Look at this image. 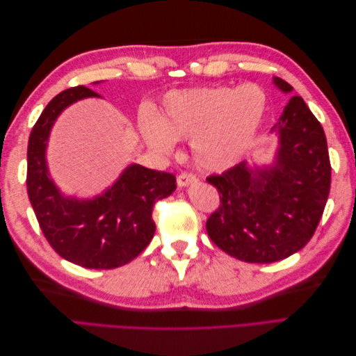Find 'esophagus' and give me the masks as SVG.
<instances>
[{"label": "esophagus", "mask_w": 356, "mask_h": 356, "mask_svg": "<svg viewBox=\"0 0 356 356\" xmlns=\"http://www.w3.org/2000/svg\"><path fill=\"white\" fill-rule=\"evenodd\" d=\"M177 182L179 187H187L190 184H195V182H197V177L195 174H188V172H182V174L178 175Z\"/></svg>", "instance_id": "esophagus-1"}]
</instances>
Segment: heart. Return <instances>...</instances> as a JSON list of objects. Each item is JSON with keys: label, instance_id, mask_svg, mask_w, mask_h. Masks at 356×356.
I'll use <instances>...</instances> for the list:
<instances>
[{"label": "heart", "instance_id": "heart-1", "mask_svg": "<svg viewBox=\"0 0 356 356\" xmlns=\"http://www.w3.org/2000/svg\"><path fill=\"white\" fill-rule=\"evenodd\" d=\"M266 110V92L254 83L181 90L165 98L163 118L147 114L141 129L159 152H169L175 139H182L191 143L199 168L225 170L251 148Z\"/></svg>", "mask_w": 356, "mask_h": 356}]
</instances>
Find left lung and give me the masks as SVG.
Segmentation results:
<instances>
[{"mask_svg": "<svg viewBox=\"0 0 356 356\" xmlns=\"http://www.w3.org/2000/svg\"><path fill=\"white\" fill-rule=\"evenodd\" d=\"M273 83L293 90L285 80ZM276 163L252 169L246 161L207 178L220 207L207 230L212 242L246 263H273L300 251L314 236L331 186L327 138L301 96H293L273 126Z\"/></svg>", "mask_w": 356, "mask_h": 356, "instance_id": "left-lung-1", "label": "left lung"}]
</instances>
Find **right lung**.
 <instances>
[{
    "label": "right lung",
    "instance_id": "1",
    "mask_svg": "<svg viewBox=\"0 0 356 356\" xmlns=\"http://www.w3.org/2000/svg\"><path fill=\"white\" fill-rule=\"evenodd\" d=\"M93 96L99 95L77 86L47 104L29 135L26 187L40 229L62 258L86 268H115L132 261L152 242L153 207L174 193L177 178L131 165L101 196L92 200L63 197L46 163L50 129L68 105Z\"/></svg>",
    "mask_w": 356,
    "mask_h": 356
}]
</instances>
